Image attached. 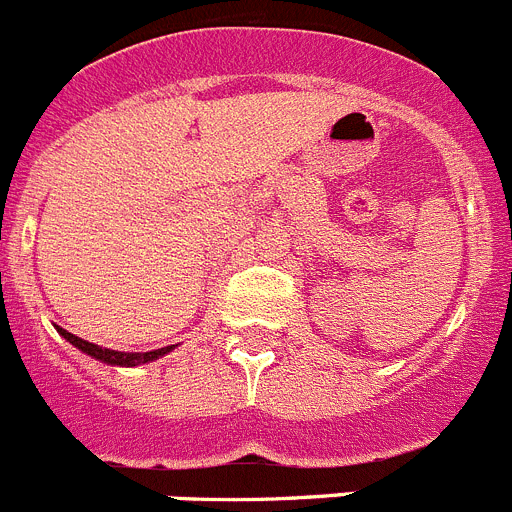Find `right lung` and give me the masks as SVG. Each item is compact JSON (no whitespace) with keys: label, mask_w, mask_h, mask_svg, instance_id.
<instances>
[{"label":"right lung","mask_w":512,"mask_h":512,"mask_svg":"<svg viewBox=\"0 0 512 512\" xmlns=\"http://www.w3.org/2000/svg\"><path fill=\"white\" fill-rule=\"evenodd\" d=\"M55 329H58V334H61L66 342H71L73 347L81 349V352L89 354V357L99 359V362H104V365H112V367L147 365V362H155V359L165 357V354L173 352V349L178 347V344H170V347L153 349V352H117V349H107V347H99V344L86 342V339H81V336H76V334H71V331L61 329V326H55Z\"/></svg>","instance_id":"add662e5"}]
</instances>
